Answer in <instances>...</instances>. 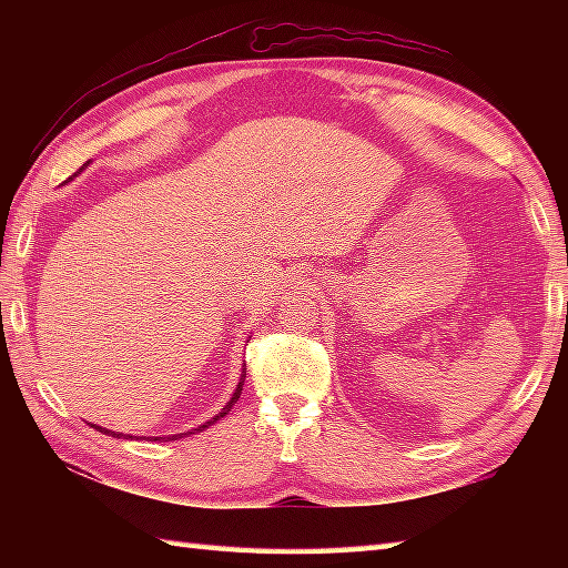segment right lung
Wrapping results in <instances>:
<instances>
[{"mask_svg": "<svg viewBox=\"0 0 568 568\" xmlns=\"http://www.w3.org/2000/svg\"><path fill=\"white\" fill-rule=\"evenodd\" d=\"M84 165H90V162H84ZM243 386H245V365H243V373H240V381H237V388H235V393H233V396H230V400L225 403V408L223 410H220V413H215V416L213 418H210L207 423H203V426H197V428H192V430H205L207 426H213V423H217L220 418H223V416H227V413H230V408H233L235 406V403H237V398H240V393H243ZM94 428H98V430H102V434H108V436H114V438H138V436H124V434H120V430H108V428H102V426H94ZM192 430H187V434H192ZM187 434H175V436H170L172 440H178L180 436H187ZM155 440H160V438H155Z\"/></svg>", "mask_w": 568, "mask_h": 568, "instance_id": "1", "label": "right lung"}]
</instances>
